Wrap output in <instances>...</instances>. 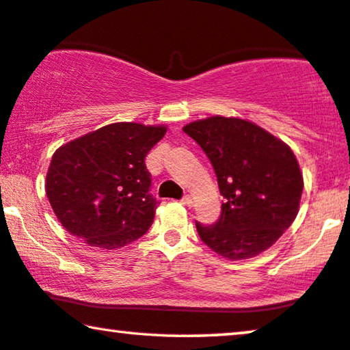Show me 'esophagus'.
I'll return each instance as SVG.
<instances>
[{"label":"esophagus","instance_id":"1","mask_svg":"<svg viewBox=\"0 0 350 350\" xmlns=\"http://www.w3.org/2000/svg\"><path fill=\"white\" fill-rule=\"evenodd\" d=\"M181 203H183V205H185V206H192V197L191 196H186L185 198H183V200H181Z\"/></svg>","mask_w":350,"mask_h":350}]
</instances>
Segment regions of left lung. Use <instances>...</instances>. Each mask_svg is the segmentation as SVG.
I'll return each mask as SVG.
<instances>
[{
	"label": "left lung",
	"instance_id": "1",
	"mask_svg": "<svg viewBox=\"0 0 350 350\" xmlns=\"http://www.w3.org/2000/svg\"><path fill=\"white\" fill-rule=\"evenodd\" d=\"M183 131L211 161L225 198L216 224H196L200 239L230 261L262 254L299 213L304 176L291 147L241 117H206Z\"/></svg>",
	"mask_w": 350,
	"mask_h": 350
}]
</instances>
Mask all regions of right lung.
<instances>
[{"instance_id": "1", "label": "right lung", "mask_w": 350, "mask_h": 350, "mask_svg": "<svg viewBox=\"0 0 350 350\" xmlns=\"http://www.w3.org/2000/svg\"><path fill=\"white\" fill-rule=\"evenodd\" d=\"M167 125L117 122L53 153L45 192L59 222L90 247L116 250L141 238L159 202L150 196L145 157Z\"/></svg>"}]
</instances>
